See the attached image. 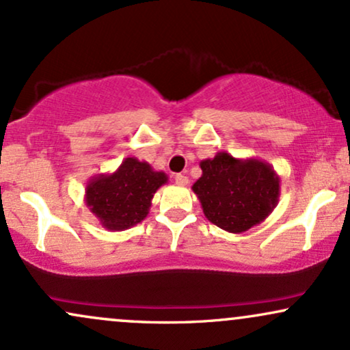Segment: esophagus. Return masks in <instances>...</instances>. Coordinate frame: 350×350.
I'll return each mask as SVG.
<instances>
[{
	"mask_svg": "<svg viewBox=\"0 0 350 350\" xmlns=\"http://www.w3.org/2000/svg\"><path fill=\"white\" fill-rule=\"evenodd\" d=\"M174 180H176V184H178V186H187V184H189L187 176H184V174H176Z\"/></svg>",
	"mask_w": 350,
	"mask_h": 350,
	"instance_id": "esophagus-1",
	"label": "esophagus"
}]
</instances>
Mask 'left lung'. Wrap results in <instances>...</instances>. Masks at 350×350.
<instances>
[{"mask_svg":"<svg viewBox=\"0 0 350 350\" xmlns=\"http://www.w3.org/2000/svg\"><path fill=\"white\" fill-rule=\"evenodd\" d=\"M202 176L192 191L204 215L230 234H242L262 224L280 199V176L270 163L239 159L226 151L200 161Z\"/></svg>","mask_w":350,"mask_h":350,"instance_id":"obj_1","label":"left lung"}]
</instances>
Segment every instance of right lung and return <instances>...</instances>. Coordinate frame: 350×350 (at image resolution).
<instances>
[{
	"label": "right lung",
	"instance_id": "1",
	"mask_svg": "<svg viewBox=\"0 0 350 350\" xmlns=\"http://www.w3.org/2000/svg\"><path fill=\"white\" fill-rule=\"evenodd\" d=\"M167 183V174L150 163L124 158L118 170L88 179L85 206L107 230L135 227L150 214L156 191Z\"/></svg>",
	"mask_w": 350,
	"mask_h": 350
}]
</instances>
